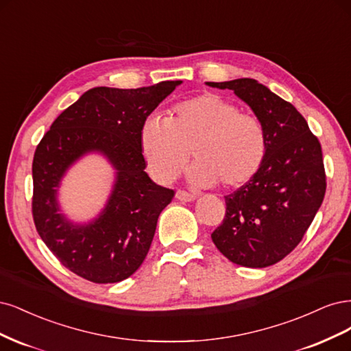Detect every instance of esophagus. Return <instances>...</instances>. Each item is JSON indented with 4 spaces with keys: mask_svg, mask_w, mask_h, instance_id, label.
<instances>
[{
    "mask_svg": "<svg viewBox=\"0 0 351 351\" xmlns=\"http://www.w3.org/2000/svg\"><path fill=\"white\" fill-rule=\"evenodd\" d=\"M176 198L179 199V201H185V202H191V201H194V199H197V195L195 194H191V192H186V191H178L176 192Z\"/></svg>",
    "mask_w": 351,
    "mask_h": 351,
    "instance_id": "34e87169",
    "label": "esophagus"
}]
</instances>
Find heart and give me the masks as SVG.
I'll return each mask as SVG.
<instances>
[{
	"mask_svg": "<svg viewBox=\"0 0 351 351\" xmlns=\"http://www.w3.org/2000/svg\"><path fill=\"white\" fill-rule=\"evenodd\" d=\"M140 145L150 173L160 182H172L191 150L195 160L188 173L192 182L237 188L261 169L267 135L256 117L239 112L219 95L202 93L178 104L169 119L147 118Z\"/></svg>",
	"mask_w": 351,
	"mask_h": 351,
	"instance_id": "heart-1",
	"label": "heart"
}]
</instances>
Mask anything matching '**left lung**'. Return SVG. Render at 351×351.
I'll return each instance as SVG.
<instances>
[{
    "instance_id": "1",
    "label": "left lung",
    "mask_w": 351,
    "mask_h": 351,
    "mask_svg": "<svg viewBox=\"0 0 351 351\" xmlns=\"http://www.w3.org/2000/svg\"><path fill=\"white\" fill-rule=\"evenodd\" d=\"M206 84L233 90L267 135L261 169L224 197L226 216L211 239L237 265L269 267L299 245L322 204L326 184L321 144L295 106L254 78Z\"/></svg>"
}]
</instances>
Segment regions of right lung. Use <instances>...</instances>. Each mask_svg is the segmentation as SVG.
<instances>
[{"label":"right lung","instance_id":"1","mask_svg":"<svg viewBox=\"0 0 351 351\" xmlns=\"http://www.w3.org/2000/svg\"><path fill=\"white\" fill-rule=\"evenodd\" d=\"M180 83L90 88L43 135L32 166L33 220L42 241L74 274L106 285L128 278L143 264L157 219L175 192L145 173L140 132ZM87 154L104 155L116 179L98 216L74 223L62 213L58 191L71 166Z\"/></svg>","mask_w":351,"mask_h":351}]
</instances>
